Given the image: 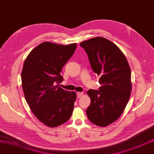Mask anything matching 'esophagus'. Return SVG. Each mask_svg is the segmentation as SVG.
I'll return each mask as SVG.
<instances>
[{
  "instance_id": "34e87169",
  "label": "esophagus",
  "mask_w": 154,
  "mask_h": 154,
  "mask_svg": "<svg viewBox=\"0 0 154 154\" xmlns=\"http://www.w3.org/2000/svg\"><path fill=\"white\" fill-rule=\"evenodd\" d=\"M82 95H83V93H82V92H77V98H81Z\"/></svg>"
}]
</instances>
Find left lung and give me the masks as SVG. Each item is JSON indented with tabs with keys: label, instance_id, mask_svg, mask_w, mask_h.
Instances as JSON below:
<instances>
[{
	"label": "left lung",
	"instance_id": "obj_1",
	"mask_svg": "<svg viewBox=\"0 0 154 154\" xmlns=\"http://www.w3.org/2000/svg\"><path fill=\"white\" fill-rule=\"evenodd\" d=\"M87 52L94 72L100 76L101 87L89 89L91 99L86 110L92 123L106 127L116 121L127 104L131 91V72L123 52L112 42L96 37L80 43Z\"/></svg>",
	"mask_w": 154,
	"mask_h": 154
}]
</instances>
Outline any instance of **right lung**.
Here are the masks:
<instances>
[{"mask_svg":"<svg viewBox=\"0 0 154 154\" xmlns=\"http://www.w3.org/2000/svg\"><path fill=\"white\" fill-rule=\"evenodd\" d=\"M77 44L58 45L45 42L27 57L21 72L25 98L37 119L50 127L67 122L76 100L75 92L60 87L62 67L75 51Z\"/></svg>","mask_w":154,"mask_h":154,"instance_id":"right-lung-1","label":"right lung"}]
</instances>
